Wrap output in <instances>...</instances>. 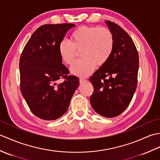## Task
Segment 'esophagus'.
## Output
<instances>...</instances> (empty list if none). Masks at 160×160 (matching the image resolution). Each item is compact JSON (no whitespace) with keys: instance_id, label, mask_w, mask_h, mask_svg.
I'll list each match as a JSON object with an SVG mask.
<instances>
[{"instance_id":"34e87169","label":"esophagus","mask_w":160,"mask_h":160,"mask_svg":"<svg viewBox=\"0 0 160 160\" xmlns=\"http://www.w3.org/2000/svg\"><path fill=\"white\" fill-rule=\"evenodd\" d=\"M87 80L86 79H84V78H80V84H83L84 82H87Z\"/></svg>"}]
</instances>
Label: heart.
Wrapping results in <instances>:
<instances>
[{
  "mask_svg": "<svg viewBox=\"0 0 160 160\" xmlns=\"http://www.w3.org/2000/svg\"><path fill=\"white\" fill-rule=\"evenodd\" d=\"M114 36L109 29L98 26L82 25L75 29L70 35V41L63 40L59 44L61 59L71 64L80 51L82 58L71 67L73 74L85 77L94 70L96 64L102 66L109 59L114 48Z\"/></svg>",
  "mask_w": 160,
  "mask_h": 160,
  "instance_id": "1",
  "label": "heart"
}]
</instances>
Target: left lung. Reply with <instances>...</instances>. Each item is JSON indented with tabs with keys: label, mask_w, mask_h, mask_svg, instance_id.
Segmentation results:
<instances>
[{
	"label": "left lung",
	"mask_w": 160,
	"mask_h": 160,
	"mask_svg": "<svg viewBox=\"0 0 160 160\" xmlns=\"http://www.w3.org/2000/svg\"><path fill=\"white\" fill-rule=\"evenodd\" d=\"M105 22L113 34L114 48L107 62L90 78L94 89L90 102L102 116L114 118L128 107L136 90L139 56L127 32L113 22Z\"/></svg>",
	"instance_id": "1"
}]
</instances>
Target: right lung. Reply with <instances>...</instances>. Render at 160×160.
<instances>
[{
  "mask_svg": "<svg viewBox=\"0 0 160 160\" xmlns=\"http://www.w3.org/2000/svg\"><path fill=\"white\" fill-rule=\"evenodd\" d=\"M73 24H48L33 32L19 62L20 87L32 113L45 120H54L66 113L79 79L69 75L62 64L59 44ZM60 79L62 83L58 84Z\"/></svg>",
  "mask_w": 160,
  "mask_h": 160,
  "instance_id": "1",
  "label": "right lung"
}]
</instances>
